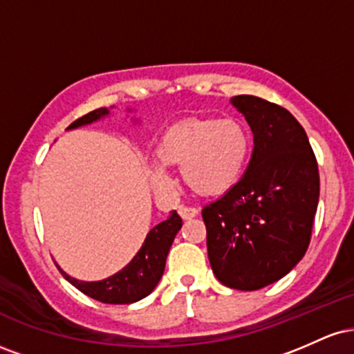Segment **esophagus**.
Here are the masks:
<instances>
[{
	"label": "esophagus",
	"instance_id": "1",
	"mask_svg": "<svg viewBox=\"0 0 354 354\" xmlns=\"http://www.w3.org/2000/svg\"><path fill=\"white\" fill-rule=\"evenodd\" d=\"M180 214L183 219H191L198 216V208H193V206H180Z\"/></svg>",
	"mask_w": 354,
	"mask_h": 354
}]
</instances>
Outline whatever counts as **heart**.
<instances>
[{"label": "heart", "instance_id": "obj_1", "mask_svg": "<svg viewBox=\"0 0 354 354\" xmlns=\"http://www.w3.org/2000/svg\"><path fill=\"white\" fill-rule=\"evenodd\" d=\"M253 151V135L245 121L228 116L188 118L165 129L154 148L151 180L158 191L173 186L166 169L180 168L194 193L211 196L236 185Z\"/></svg>", "mask_w": 354, "mask_h": 354}]
</instances>
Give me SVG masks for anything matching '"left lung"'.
Returning a JSON list of instances; mask_svg holds the SVG:
<instances>
[{"label":"left lung","mask_w":354,"mask_h":354,"mask_svg":"<svg viewBox=\"0 0 354 354\" xmlns=\"http://www.w3.org/2000/svg\"><path fill=\"white\" fill-rule=\"evenodd\" d=\"M233 104L253 129V156L241 180L203 208V221L214 276L254 291L281 279L306 253L319 173L306 131L288 109L250 95Z\"/></svg>","instance_id":"left-lung-1"}]
</instances>
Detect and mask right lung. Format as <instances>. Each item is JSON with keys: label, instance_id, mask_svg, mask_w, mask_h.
Instances as JSON below:
<instances>
[{"label": "right lung", "instance_id": "add662e5", "mask_svg": "<svg viewBox=\"0 0 354 354\" xmlns=\"http://www.w3.org/2000/svg\"><path fill=\"white\" fill-rule=\"evenodd\" d=\"M104 115H108V109L104 108L89 111L88 115L73 121L70 128H78L81 124L93 123V121ZM181 218L174 211L166 221L154 226L146 234L143 246L138 251L135 258L129 261L128 266H124L123 270L106 279H101V281H78V279L68 276L61 268L59 271L64 276V279H68L73 286L78 288L81 293L96 299V301L106 304L136 303L151 293L156 288L158 281L161 279V276H163L166 256H168L174 236L181 230Z\"/></svg>", "mask_w": 354, "mask_h": 354}]
</instances>
